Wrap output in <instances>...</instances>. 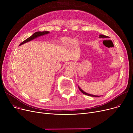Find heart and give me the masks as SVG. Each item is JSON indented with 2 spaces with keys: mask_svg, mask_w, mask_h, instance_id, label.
<instances>
[{
  "mask_svg": "<svg viewBox=\"0 0 133 133\" xmlns=\"http://www.w3.org/2000/svg\"><path fill=\"white\" fill-rule=\"evenodd\" d=\"M80 44V41L78 39L75 38L73 39L71 37H62L60 41L59 45L60 47L64 49L68 48L73 46L74 47H78Z\"/></svg>",
  "mask_w": 133,
  "mask_h": 133,
  "instance_id": "heart-1",
  "label": "heart"
}]
</instances>
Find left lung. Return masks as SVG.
I'll use <instances>...</instances> for the list:
<instances>
[{"mask_svg":"<svg viewBox=\"0 0 133 133\" xmlns=\"http://www.w3.org/2000/svg\"><path fill=\"white\" fill-rule=\"evenodd\" d=\"M99 38H108V37L106 36H104V35H102V34H100V36H99ZM78 87H79V90H80V91H81L83 94H85V95H87L90 96H93V97H99V96H97V95H92V94H88V93L85 92L84 91H83V90H82L79 86H78Z\"/></svg>","mask_w":133,"mask_h":133,"instance_id":"left-lung-1","label":"left lung"}]
</instances>
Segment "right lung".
I'll use <instances>...</instances> for the list:
<instances>
[{
	"mask_svg": "<svg viewBox=\"0 0 133 133\" xmlns=\"http://www.w3.org/2000/svg\"><path fill=\"white\" fill-rule=\"evenodd\" d=\"M49 33H50V32L48 31H43V32H35L33 34H32V36L31 37H30L29 38H28L27 39H26L25 40H24V41H23L22 43H21L19 46L22 45L25 43H27V42H29L33 39H34L35 38H38L39 37H40V36H44V35H45V34H48Z\"/></svg>",
	"mask_w": 133,
	"mask_h": 133,
	"instance_id": "obj_1",
	"label": "right lung"
}]
</instances>
